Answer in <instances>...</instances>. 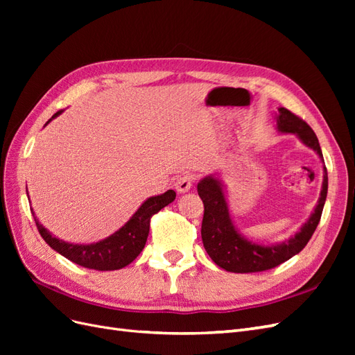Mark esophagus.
I'll use <instances>...</instances> for the list:
<instances>
[{"instance_id":"1","label":"esophagus","mask_w":355,"mask_h":355,"mask_svg":"<svg viewBox=\"0 0 355 355\" xmlns=\"http://www.w3.org/2000/svg\"><path fill=\"white\" fill-rule=\"evenodd\" d=\"M194 176L192 175H182L176 179L175 182V188L176 191L179 192V194H185V192H188L192 187V182H194Z\"/></svg>"}]
</instances>
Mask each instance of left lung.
<instances>
[{"label":"left lung","instance_id":"1","mask_svg":"<svg viewBox=\"0 0 355 355\" xmlns=\"http://www.w3.org/2000/svg\"><path fill=\"white\" fill-rule=\"evenodd\" d=\"M277 127L283 133L296 135L306 146L313 148L320 158H323L314 130L302 118L286 108H278ZM197 191L204 204L201 239L211 261L228 272H261L288 261L302 250L313 237L327 197V170L324 167L323 188L314 213L295 237L275 245H261L241 237L231 220L228 202L219 179L204 178L198 182Z\"/></svg>","mask_w":355,"mask_h":355}]
</instances>
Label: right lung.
I'll list each match as a JSON object with an SVG mask.
<instances>
[{"mask_svg":"<svg viewBox=\"0 0 355 355\" xmlns=\"http://www.w3.org/2000/svg\"><path fill=\"white\" fill-rule=\"evenodd\" d=\"M60 112L62 111H58L51 116V120ZM175 198L176 192L173 189H168L161 196L148 198L123 228L110 235L108 239L93 244H71L67 241H62L56 237H53V235L37 220V218L35 223L38 232L41 234V237L44 239V241L53 250H56L62 256H65L67 259L84 268H89V270L114 271L121 270V268L132 263L139 256V253L144 250L149 234L151 218L161 209L168 206Z\"/></svg>","mask_w":355,"mask_h":355,"instance_id":"add662e5","label":"right lung"}]
</instances>
